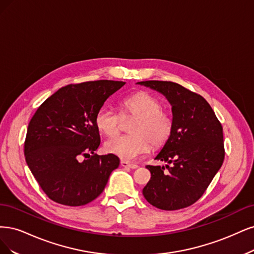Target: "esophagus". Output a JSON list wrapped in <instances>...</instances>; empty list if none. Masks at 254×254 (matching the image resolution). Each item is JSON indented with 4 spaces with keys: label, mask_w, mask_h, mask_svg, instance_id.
I'll list each match as a JSON object with an SVG mask.
<instances>
[{
    "label": "esophagus",
    "mask_w": 254,
    "mask_h": 254,
    "mask_svg": "<svg viewBox=\"0 0 254 254\" xmlns=\"http://www.w3.org/2000/svg\"><path fill=\"white\" fill-rule=\"evenodd\" d=\"M120 165H121V167H124V168H130V169H137L138 168V166L135 165V163H130V162L126 161V160H121Z\"/></svg>",
    "instance_id": "obj_1"
}]
</instances>
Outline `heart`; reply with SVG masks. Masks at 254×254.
<instances>
[{"instance_id": "1", "label": "heart", "mask_w": 254, "mask_h": 254, "mask_svg": "<svg viewBox=\"0 0 254 254\" xmlns=\"http://www.w3.org/2000/svg\"><path fill=\"white\" fill-rule=\"evenodd\" d=\"M161 108L162 104L157 98L148 93H138L124 99L122 114L136 117L129 128L132 135L106 141L105 151L124 160H135L150 151L151 143L155 148L162 145L173 129V118ZM120 122V115L112 108H103L96 115L98 129L109 137L118 134Z\"/></svg>"}]
</instances>
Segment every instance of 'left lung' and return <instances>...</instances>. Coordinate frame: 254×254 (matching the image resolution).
I'll list each match as a JSON object with an SVG mask.
<instances>
[{
	"mask_svg": "<svg viewBox=\"0 0 254 254\" xmlns=\"http://www.w3.org/2000/svg\"><path fill=\"white\" fill-rule=\"evenodd\" d=\"M167 98L172 106L173 129L155 159L165 166H146L151 179L144 198L161 210L191 206L206 191L225 157L223 127L200 95L170 81H142Z\"/></svg>",
	"mask_w": 254,
	"mask_h": 254,
	"instance_id": "left-lung-1",
	"label": "left lung"
}]
</instances>
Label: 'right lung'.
Returning <instances> with one entry per match:
<instances>
[{
	"label": "right lung",
	"instance_id": "add662e5",
	"mask_svg": "<svg viewBox=\"0 0 254 254\" xmlns=\"http://www.w3.org/2000/svg\"><path fill=\"white\" fill-rule=\"evenodd\" d=\"M125 84L99 80L66 85L47 98L32 116L24 154L32 175L52 200L71 207L91 202L119 167L116 155L95 154L100 144L96 115Z\"/></svg>",
	"mask_w": 254,
	"mask_h": 254
}]
</instances>
